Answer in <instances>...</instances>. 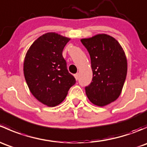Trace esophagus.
<instances>
[{"instance_id": "esophagus-1", "label": "esophagus", "mask_w": 147, "mask_h": 147, "mask_svg": "<svg viewBox=\"0 0 147 147\" xmlns=\"http://www.w3.org/2000/svg\"><path fill=\"white\" fill-rule=\"evenodd\" d=\"M75 79H76L77 80H78V78H79V74H78V73L75 74Z\"/></svg>"}]
</instances>
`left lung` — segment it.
<instances>
[{"label":"left lung","mask_w":147,"mask_h":147,"mask_svg":"<svg viewBox=\"0 0 147 147\" xmlns=\"http://www.w3.org/2000/svg\"><path fill=\"white\" fill-rule=\"evenodd\" d=\"M91 59L93 77L85 87L90 101L100 107L119 97L126 80L127 62L117 40L106 34L81 40Z\"/></svg>","instance_id":"left-lung-1"}]
</instances>
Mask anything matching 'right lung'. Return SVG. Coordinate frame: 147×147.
I'll return each instance as SVG.
<instances>
[{
	"mask_svg": "<svg viewBox=\"0 0 147 147\" xmlns=\"http://www.w3.org/2000/svg\"><path fill=\"white\" fill-rule=\"evenodd\" d=\"M69 38L55 32L38 38L26 53L23 72L32 95L49 107L61 103L76 82L67 68L63 50Z\"/></svg>",
	"mask_w": 147,
	"mask_h": 147,
	"instance_id": "add662e5",
	"label": "right lung"
}]
</instances>
